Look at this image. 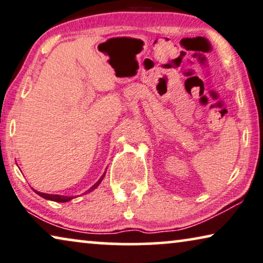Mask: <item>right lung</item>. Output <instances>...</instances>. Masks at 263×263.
Instances as JSON below:
<instances>
[{
	"instance_id": "obj_1",
	"label": "right lung",
	"mask_w": 263,
	"mask_h": 263,
	"mask_svg": "<svg viewBox=\"0 0 263 263\" xmlns=\"http://www.w3.org/2000/svg\"><path fill=\"white\" fill-rule=\"evenodd\" d=\"M104 176H105V173L103 174V176L101 177V179L100 180H98L96 184H95L92 187L91 189H89L87 190V192H91V191H93L97 187L98 185L101 184V181L103 180V178H104ZM37 195H39L40 197H43V198H45V199H48V200H53V201H58V203H66V201H68V200H71L72 198L73 197H67V196H59V195H48V193H43V192H37V191H35Z\"/></svg>"
}]
</instances>
